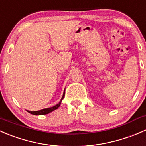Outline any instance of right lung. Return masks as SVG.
Here are the masks:
<instances>
[{"label": "right lung", "instance_id": "1", "mask_svg": "<svg viewBox=\"0 0 146 146\" xmlns=\"http://www.w3.org/2000/svg\"><path fill=\"white\" fill-rule=\"evenodd\" d=\"M64 94H65V89H64V93H63V95H62V97L60 102H59L57 104L54 105V106H52V107H50V108H46V109H41V110H39V111H27L28 112V113H31V114H33V115H36V116L48 114V113H50V112H52V111H53L56 110V109H57L59 107H60V104H61L62 101V99H64Z\"/></svg>", "mask_w": 146, "mask_h": 146}]
</instances>
